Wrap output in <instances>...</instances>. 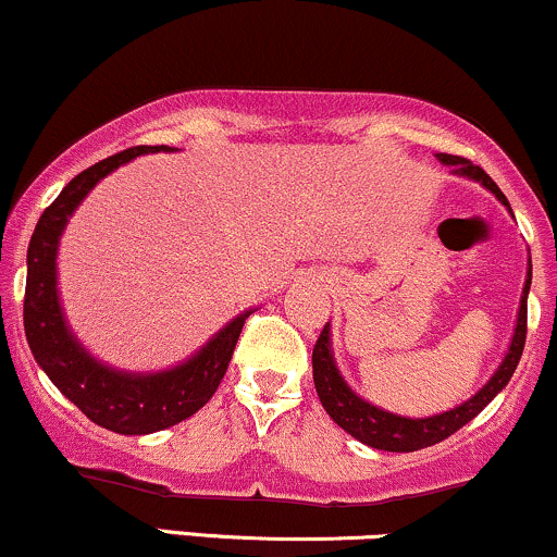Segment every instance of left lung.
Returning <instances> with one entry per match:
<instances>
[{
	"instance_id": "obj_1",
	"label": "left lung",
	"mask_w": 557,
	"mask_h": 557,
	"mask_svg": "<svg viewBox=\"0 0 557 557\" xmlns=\"http://www.w3.org/2000/svg\"><path fill=\"white\" fill-rule=\"evenodd\" d=\"M440 162L445 168H453L450 172L458 177H466V181H474L490 190L497 201L503 203L510 212L508 198L503 196V190L497 188L495 181L476 164H471L469 159L453 157V154H437ZM513 214V212H510ZM529 287H532V259H529V272L527 283H523L521 293V306L519 317H516L513 337H510L508 350H505L500 367L495 369V374L484 382L482 387L471 395L469 400H463L461 406L450 408V411L434 413V417L424 419H411V417H398V413H389L385 408L374 406V403L363 400L359 393H354V387L343 380L341 369L335 363V354H332V332L330 322L324 324L322 335L314 345V356H311V363H314V387L319 400H322L324 411L330 413V419L335 421L337 426H343L350 437H356L359 443L376 447V450L387 453H411L421 450V447H430L443 443L445 437H450L453 432L461 430L463 424H469L471 419L482 411L487 403L495 398L500 389L508 385L510 376H513L516 367H519L523 343H527V298Z\"/></svg>"
}]
</instances>
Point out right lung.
<instances>
[{
    "mask_svg": "<svg viewBox=\"0 0 557 557\" xmlns=\"http://www.w3.org/2000/svg\"><path fill=\"white\" fill-rule=\"evenodd\" d=\"M157 151H170V146H133L75 175L52 207L44 209L28 246L23 324L30 354L70 403H75L94 424L117 434L168 430L207 406L227 372L243 322L251 317V311H243L230 319L194 356L159 372L114 369L88 354L86 345L70 330L57 287V251L70 216L110 172L140 154Z\"/></svg>",
    "mask_w": 557,
    "mask_h": 557,
    "instance_id": "1",
    "label": "right lung"
}]
</instances>
